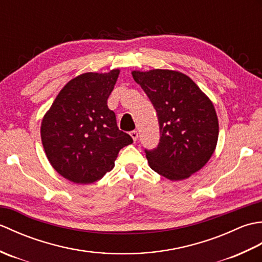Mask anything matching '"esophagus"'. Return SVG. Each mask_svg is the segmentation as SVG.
Listing matches in <instances>:
<instances>
[{
    "mask_svg": "<svg viewBox=\"0 0 262 262\" xmlns=\"http://www.w3.org/2000/svg\"><path fill=\"white\" fill-rule=\"evenodd\" d=\"M129 135H130V137L133 138V141H134V142H136V141H137V138H138V133H137L136 130H133V132H130V133H129Z\"/></svg>",
    "mask_w": 262,
    "mask_h": 262,
    "instance_id": "obj_1",
    "label": "esophagus"
}]
</instances>
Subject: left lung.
Returning a JSON list of instances; mask_svg holds the SVG:
<instances>
[{
	"label": "left lung",
	"mask_w": 262,
	"mask_h": 262,
	"mask_svg": "<svg viewBox=\"0 0 262 262\" xmlns=\"http://www.w3.org/2000/svg\"><path fill=\"white\" fill-rule=\"evenodd\" d=\"M157 110L160 142L147 151L151 169L172 181L199 171L213 155L219 118L213 102L188 75L172 70L133 71Z\"/></svg>",
	"instance_id": "left-lung-1"
}]
</instances>
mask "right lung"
Segmentation results:
<instances>
[{
  "mask_svg": "<svg viewBox=\"0 0 262 262\" xmlns=\"http://www.w3.org/2000/svg\"><path fill=\"white\" fill-rule=\"evenodd\" d=\"M119 70L88 72L69 81L43 116L40 135L46 157L65 179L88 185L115 166L132 137L117 127L107 100Z\"/></svg>",
  "mask_w": 262,
  "mask_h": 262,
  "instance_id": "right-lung-1",
  "label": "right lung"
}]
</instances>
